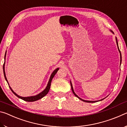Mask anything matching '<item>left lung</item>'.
Here are the masks:
<instances>
[{
    "label": "left lung",
    "instance_id": "1",
    "mask_svg": "<svg viewBox=\"0 0 127 127\" xmlns=\"http://www.w3.org/2000/svg\"><path fill=\"white\" fill-rule=\"evenodd\" d=\"M111 32H112V31H111ZM116 41H117V46H118V50H119V53H120V64H121V63H122V55H121V53H120V50H119V46H118V41H117V37H116ZM70 85H71V89H72V92H73V94L74 95L76 96V97H78V98H79V99H80L81 100L83 101L86 102H95L98 101H87V100H85L82 99V98H81L80 97H79L78 96H77L76 94H75V92H74V90H73V86H72V83H71V81H70ZM104 98H103V99H101V100H98V101H101V100H104Z\"/></svg>",
    "mask_w": 127,
    "mask_h": 127
}]
</instances>
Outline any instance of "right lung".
<instances>
[{
  "mask_svg": "<svg viewBox=\"0 0 127 127\" xmlns=\"http://www.w3.org/2000/svg\"><path fill=\"white\" fill-rule=\"evenodd\" d=\"M5 57H6V53H5V57H4V59H5ZM4 64H3V72H4V77H5V80L7 81V83L8 85H9V83H8V82L7 81V79L6 78V76H5V70H4ZM59 70V68H58L54 70L53 72L52 73V74H51V76L50 77V79H49V81L48 82V85H47V86L46 87V89H45L44 91L42 92H41L39 94L37 95H35V96H29V97H22V96H20L17 95V94L15 93V92L13 91V90L11 89V87H10L9 86V87L10 88V89L11 90V91H12L13 93L16 96H17L18 98H21V99H22L23 100L26 101H28V102H33V101H37L38 100L40 99V98H42L43 97H44L48 93V92L49 91V90H50V86H51V81H52V79L53 78V77H54V76L55 75V74L57 73L58 70Z\"/></svg>",
  "mask_w": 127,
  "mask_h": 127,
  "instance_id": "add662e5",
  "label": "right lung"
}]
</instances>
